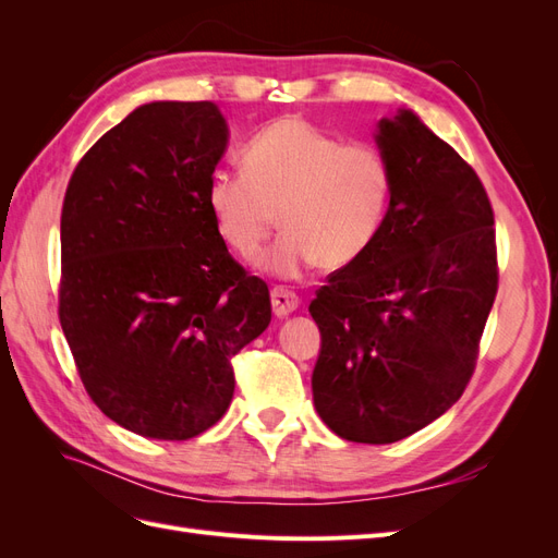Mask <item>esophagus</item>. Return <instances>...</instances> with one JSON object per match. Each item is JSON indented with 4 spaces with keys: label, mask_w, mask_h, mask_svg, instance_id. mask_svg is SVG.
<instances>
[{
    "label": "esophagus",
    "mask_w": 558,
    "mask_h": 558,
    "mask_svg": "<svg viewBox=\"0 0 558 558\" xmlns=\"http://www.w3.org/2000/svg\"><path fill=\"white\" fill-rule=\"evenodd\" d=\"M298 305H300V298L293 291L279 289V286L277 289H272V310L279 318L293 314L298 310Z\"/></svg>",
    "instance_id": "1"
}]
</instances>
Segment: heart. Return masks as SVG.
I'll return each mask as SVG.
<instances>
[{"label": "heart", "mask_w": 558, "mask_h": 558, "mask_svg": "<svg viewBox=\"0 0 558 558\" xmlns=\"http://www.w3.org/2000/svg\"><path fill=\"white\" fill-rule=\"evenodd\" d=\"M242 162L244 172L218 170L207 185L218 238L240 258L258 256L277 211L283 234L260 265L283 279L314 263L347 267L377 240L393 170L375 144H342L305 118L283 116L253 134Z\"/></svg>", "instance_id": "heart-1"}]
</instances>
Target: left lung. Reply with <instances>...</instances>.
I'll use <instances>...</instances> for the list:
<instances>
[{
	"mask_svg": "<svg viewBox=\"0 0 558 558\" xmlns=\"http://www.w3.org/2000/svg\"><path fill=\"white\" fill-rule=\"evenodd\" d=\"M375 142L393 195L377 240L320 286L312 393L349 442L391 445L459 400L498 291L494 209L475 170L410 109Z\"/></svg>",
	"mask_w": 558,
	"mask_h": 558,
	"instance_id": "1",
	"label": "left lung"
}]
</instances>
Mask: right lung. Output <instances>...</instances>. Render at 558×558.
I'll list each match as a JSON object with an SVG mask.
<instances>
[{
  "label": "right lung",
  "mask_w": 558,
  "mask_h": 558,
  "mask_svg": "<svg viewBox=\"0 0 558 558\" xmlns=\"http://www.w3.org/2000/svg\"><path fill=\"white\" fill-rule=\"evenodd\" d=\"M226 146L214 102L142 105L64 193L62 332L97 408L154 440H191L226 414L230 361L272 318L267 283L234 263L207 207Z\"/></svg>",
  "instance_id": "right-lung-1"
}]
</instances>
